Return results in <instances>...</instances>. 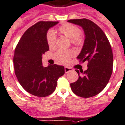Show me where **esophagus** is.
Returning a JSON list of instances; mask_svg holds the SVG:
<instances>
[{"mask_svg": "<svg viewBox=\"0 0 125 125\" xmlns=\"http://www.w3.org/2000/svg\"><path fill=\"white\" fill-rule=\"evenodd\" d=\"M71 71H72V69L71 68H70V67H65V72L66 73H69V72H70Z\"/></svg>", "mask_w": 125, "mask_h": 125, "instance_id": "esophagus-1", "label": "esophagus"}]
</instances>
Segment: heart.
<instances>
[{
	"mask_svg": "<svg viewBox=\"0 0 125 125\" xmlns=\"http://www.w3.org/2000/svg\"><path fill=\"white\" fill-rule=\"evenodd\" d=\"M58 31L63 35L70 39V42L75 46H81L83 43V37L80 33V30L77 26L72 24H65L58 28ZM46 42L50 48H54L56 46V36L55 32L52 30L48 31L46 34ZM73 55L72 50H59L54 55L55 60L58 62L67 63L69 62L70 58Z\"/></svg>",
	"mask_w": 125,
	"mask_h": 125,
	"instance_id": "b5f03b06",
	"label": "heart"
}]
</instances>
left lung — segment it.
I'll return each mask as SVG.
<instances>
[{
    "label": "left lung",
    "instance_id": "left-lung-1",
    "mask_svg": "<svg viewBox=\"0 0 125 125\" xmlns=\"http://www.w3.org/2000/svg\"><path fill=\"white\" fill-rule=\"evenodd\" d=\"M68 22L79 25L83 30L84 43L77 58L81 62H88L85 71L76 69L79 79L70 83V87L78 96L93 97L105 88L112 74L113 56L111 46L103 30L89 19H70Z\"/></svg>",
    "mask_w": 125,
    "mask_h": 125
}]
</instances>
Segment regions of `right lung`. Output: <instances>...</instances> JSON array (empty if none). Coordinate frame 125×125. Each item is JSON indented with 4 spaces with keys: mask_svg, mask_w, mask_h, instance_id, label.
<instances>
[{
    "mask_svg": "<svg viewBox=\"0 0 125 125\" xmlns=\"http://www.w3.org/2000/svg\"><path fill=\"white\" fill-rule=\"evenodd\" d=\"M57 21H40L28 28L17 43L14 55L15 74L24 89L38 97L53 93L60 77L65 73L63 66L56 64L44 67L42 55L49 50L46 34Z\"/></svg>",
    "mask_w": 125,
    "mask_h": 125,
    "instance_id": "add662e5",
    "label": "right lung"
}]
</instances>
